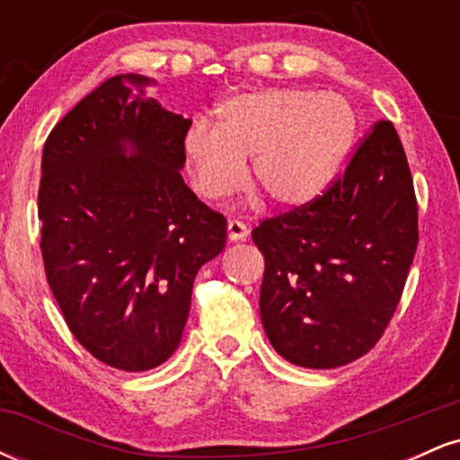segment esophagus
<instances>
[{
    "instance_id": "34e87169",
    "label": "esophagus",
    "mask_w": 460,
    "mask_h": 460,
    "mask_svg": "<svg viewBox=\"0 0 460 460\" xmlns=\"http://www.w3.org/2000/svg\"><path fill=\"white\" fill-rule=\"evenodd\" d=\"M226 234H229L231 242H240L248 235V226L244 223H240V220H229V223H226Z\"/></svg>"
}]
</instances>
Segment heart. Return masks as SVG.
<instances>
[{
	"instance_id": "heart-1",
	"label": "heart",
	"mask_w": 460,
	"mask_h": 460,
	"mask_svg": "<svg viewBox=\"0 0 460 460\" xmlns=\"http://www.w3.org/2000/svg\"><path fill=\"white\" fill-rule=\"evenodd\" d=\"M357 116L344 97L309 88H261L225 99L214 128L183 140L194 188L218 200L251 179L279 208H303L331 186L350 153Z\"/></svg>"
}]
</instances>
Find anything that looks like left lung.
<instances>
[{
  "label": "left lung",
  "mask_w": 460,
  "mask_h": 460,
  "mask_svg": "<svg viewBox=\"0 0 460 460\" xmlns=\"http://www.w3.org/2000/svg\"><path fill=\"white\" fill-rule=\"evenodd\" d=\"M260 311L268 340L300 367L331 369L381 340L417 248V200L402 142L378 120L322 197L263 220Z\"/></svg>",
  "instance_id": "left-lung-1"
}]
</instances>
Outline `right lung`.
<instances>
[{"label": "right lung", "mask_w": 460, "mask_h": 460, "mask_svg": "<svg viewBox=\"0 0 460 460\" xmlns=\"http://www.w3.org/2000/svg\"><path fill=\"white\" fill-rule=\"evenodd\" d=\"M105 79L51 129L39 188L40 251L68 329L123 372L162 366L181 341L192 283L220 255L226 220L186 186L192 120L145 88Z\"/></svg>", "instance_id": "add662e5"}]
</instances>
